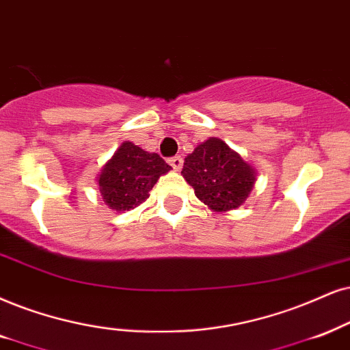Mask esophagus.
Masks as SVG:
<instances>
[{
    "instance_id": "esophagus-1",
    "label": "esophagus",
    "mask_w": 350,
    "mask_h": 350,
    "mask_svg": "<svg viewBox=\"0 0 350 350\" xmlns=\"http://www.w3.org/2000/svg\"><path fill=\"white\" fill-rule=\"evenodd\" d=\"M167 163H170L174 171H179L180 167H183V158H180V157H172V158H170V160H167Z\"/></svg>"
}]
</instances>
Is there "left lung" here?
Masks as SVG:
<instances>
[{"label": "left lung", "mask_w": 350, "mask_h": 350, "mask_svg": "<svg viewBox=\"0 0 350 350\" xmlns=\"http://www.w3.org/2000/svg\"><path fill=\"white\" fill-rule=\"evenodd\" d=\"M180 174L198 200L218 213L244 205L256 180L255 167L218 137L197 145L185 157Z\"/></svg>", "instance_id": "obj_1"}]
</instances>
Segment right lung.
Here are the masks:
<instances>
[{"label":"right lung","instance_id":"add662e5","mask_svg":"<svg viewBox=\"0 0 350 350\" xmlns=\"http://www.w3.org/2000/svg\"><path fill=\"white\" fill-rule=\"evenodd\" d=\"M170 171L171 166L160 154L126 140L101 167L96 184L106 205L121 213L147 200L153 185Z\"/></svg>","mask_w":350,"mask_h":350}]
</instances>
